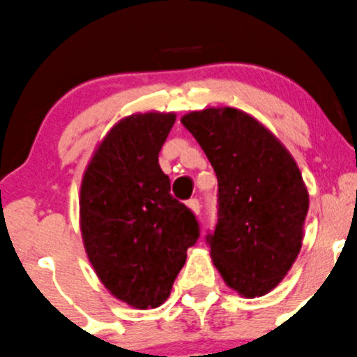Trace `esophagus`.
Returning a JSON list of instances; mask_svg holds the SVG:
<instances>
[{
  "label": "esophagus",
  "instance_id": "34e87169",
  "mask_svg": "<svg viewBox=\"0 0 357 357\" xmlns=\"http://www.w3.org/2000/svg\"><path fill=\"white\" fill-rule=\"evenodd\" d=\"M186 205H188V208L195 213V215H198V213H200V202H198L197 198H191Z\"/></svg>",
  "mask_w": 357,
  "mask_h": 357
}]
</instances>
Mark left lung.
I'll list each match as a JSON object with an SVG mask.
<instances>
[{
	"label": "left lung",
	"mask_w": 357,
	"mask_h": 357,
	"mask_svg": "<svg viewBox=\"0 0 357 357\" xmlns=\"http://www.w3.org/2000/svg\"><path fill=\"white\" fill-rule=\"evenodd\" d=\"M181 123L219 181V222L210 257L227 287L268 294L301 251L310 195L294 157L257 118L236 107L186 112Z\"/></svg>",
	"instance_id": "obj_1"
}]
</instances>
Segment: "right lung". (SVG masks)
<instances>
[{
    "label": "right lung",
    "mask_w": 357,
    "mask_h": 357,
    "mask_svg": "<svg viewBox=\"0 0 357 357\" xmlns=\"http://www.w3.org/2000/svg\"><path fill=\"white\" fill-rule=\"evenodd\" d=\"M174 112H135L97 144L80 185V232L104 287L137 310L166 303L198 239V222L171 195L159 152Z\"/></svg>",
    "instance_id": "obj_1"
}]
</instances>
